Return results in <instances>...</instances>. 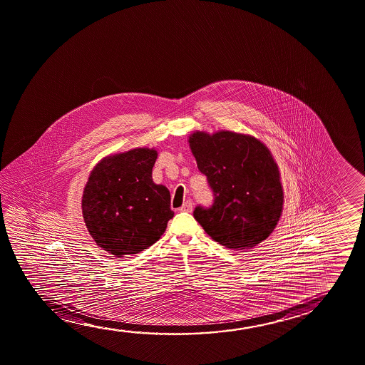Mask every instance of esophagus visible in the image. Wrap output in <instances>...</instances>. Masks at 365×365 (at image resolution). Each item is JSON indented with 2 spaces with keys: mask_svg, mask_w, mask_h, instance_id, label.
<instances>
[{
  "mask_svg": "<svg viewBox=\"0 0 365 365\" xmlns=\"http://www.w3.org/2000/svg\"><path fill=\"white\" fill-rule=\"evenodd\" d=\"M180 211H185V212H190L192 210V202L190 200L185 201L182 206L180 207Z\"/></svg>",
  "mask_w": 365,
  "mask_h": 365,
  "instance_id": "1",
  "label": "esophagus"
}]
</instances>
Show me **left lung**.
Returning a JSON list of instances; mask_svg holds the SVG:
<instances>
[{
    "label": "left lung",
    "instance_id": "obj_1",
    "mask_svg": "<svg viewBox=\"0 0 365 365\" xmlns=\"http://www.w3.org/2000/svg\"><path fill=\"white\" fill-rule=\"evenodd\" d=\"M197 168L214 194L210 207L194 217L216 242L231 249L257 247L282 216L284 192L272 153L250 135L196 131L189 138Z\"/></svg>",
    "mask_w": 365,
    "mask_h": 365
}]
</instances>
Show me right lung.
<instances>
[{
  "label": "right lung",
  "mask_w": 365,
  "mask_h": 365,
  "mask_svg": "<svg viewBox=\"0 0 365 365\" xmlns=\"http://www.w3.org/2000/svg\"><path fill=\"white\" fill-rule=\"evenodd\" d=\"M158 151L130 150L101 160L88 176L83 215L90 235L108 254L143 252L164 234L174 216L170 191L153 181Z\"/></svg>",
  "instance_id": "add662e5"
}]
</instances>
